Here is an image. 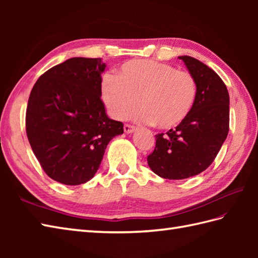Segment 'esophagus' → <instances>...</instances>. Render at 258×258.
I'll return each instance as SVG.
<instances>
[{"label":"esophagus","mask_w":258,"mask_h":258,"mask_svg":"<svg viewBox=\"0 0 258 258\" xmlns=\"http://www.w3.org/2000/svg\"><path fill=\"white\" fill-rule=\"evenodd\" d=\"M135 130H136V127H135V126H133V125H130V124H125L124 125V132L125 133H127V134L133 133Z\"/></svg>","instance_id":"34e87169"}]
</instances>
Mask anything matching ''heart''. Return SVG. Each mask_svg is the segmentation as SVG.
I'll list each match as a JSON object with an SVG mask.
<instances>
[{
  "instance_id": "heart-1",
  "label": "heart",
  "mask_w": 258,
  "mask_h": 258,
  "mask_svg": "<svg viewBox=\"0 0 258 258\" xmlns=\"http://www.w3.org/2000/svg\"><path fill=\"white\" fill-rule=\"evenodd\" d=\"M196 93V81L189 72L152 59L124 63L116 78L107 75L101 85L102 101L111 116L125 119L141 104L143 109L138 118L162 130L184 122L194 106Z\"/></svg>"
}]
</instances>
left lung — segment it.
<instances>
[{"label": "left lung", "instance_id": "left-lung-1", "mask_svg": "<svg viewBox=\"0 0 258 258\" xmlns=\"http://www.w3.org/2000/svg\"><path fill=\"white\" fill-rule=\"evenodd\" d=\"M197 86L196 100L182 124L155 135L147 156L151 169L167 179H184L211 165L229 130V95L225 83L212 69L191 56H179Z\"/></svg>", "mask_w": 258, "mask_h": 258}]
</instances>
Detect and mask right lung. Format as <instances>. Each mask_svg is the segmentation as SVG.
I'll use <instances>...</instances> for the list:
<instances>
[{
    "label": "right lung",
    "instance_id": "1",
    "mask_svg": "<svg viewBox=\"0 0 258 258\" xmlns=\"http://www.w3.org/2000/svg\"><path fill=\"white\" fill-rule=\"evenodd\" d=\"M105 68L102 58H69L41 75L31 91L26 135L43 171L56 182H89L109 141L124 132L101 100Z\"/></svg>",
    "mask_w": 258,
    "mask_h": 258
}]
</instances>
